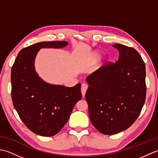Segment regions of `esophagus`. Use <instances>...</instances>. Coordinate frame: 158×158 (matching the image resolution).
Here are the masks:
<instances>
[{"mask_svg":"<svg viewBox=\"0 0 158 158\" xmlns=\"http://www.w3.org/2000/svg\"><path fill=\"white\" fill-rule=\"evenodd\" d=\"M88 85H87L86 83H83L81 85V94H82L83 97H84V96L85 94L87 89H88Z\"/></svg>","mask_w":158,"mask_h":158,"instance_id":"obj_1","label":"esophagus"}]
</instances>
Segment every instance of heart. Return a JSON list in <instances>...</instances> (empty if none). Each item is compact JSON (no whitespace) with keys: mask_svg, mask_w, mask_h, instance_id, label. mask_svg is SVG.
<instances>
[{"mask_svg":"<svg viewBox=\"0 0 158 158\" xmlns=\"http://www.w3.org/2000/svg\"><path fill=\"white\" fill-rule=\"evenodd\" d=\"M99 57H100V55L98 54V53H96V54L94 55L93 58L91 60V62L92 63H95L96 62V60L99 58Z\"/></svg>","mask_w":158,"mask_h":158,"instance_id":"1","label":"heart"}]
</instances>
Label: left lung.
<instances>
[{
  "mask_svg": "<svg viewBox=\"0 0 158 158\" xmlns=\"http://www.w3.org/2000/svg\"><path fill=\"white\" fill-rule=\"evenodd\" d=\"M115 63L108 62L87 77L89 116L100 132L125 130L138 118L145 102V64L138 52L122 44Z\"/></svg>",
  "mask_w": 158,
  "mask_h": 158,
  "instance_id": "left-lung-1",
  "label": "left lung"
}]
</instances>
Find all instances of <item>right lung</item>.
I'll return each instance as SVG.
<instances>
[{
	"instance_id": "right-lung-1",
	"label": "right lung",
	"mask_w": 158,
	"mask_h": 158,
	"mask_svg": "<svg viewBox=\"0 0 158 158\" xmlns=\"http://www.w3.org/2000/svg\"><path fill=\"white\" fill-rule=\"evenodd\" d=\"M66 41L40 42L22 49L11 69V97L14 108L28 128L36 135L52 136L68 122L75 104L81 99V83L69 88L46 83L35 69L41 48H62Z\"/></svg>"
}]
</instances>
